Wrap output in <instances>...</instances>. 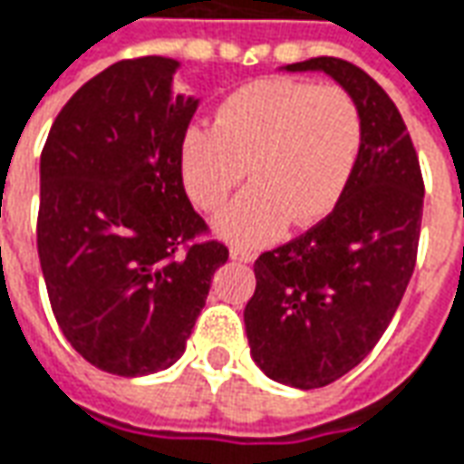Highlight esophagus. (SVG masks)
Returning a JSON list of instances; mask_svg holds the SVG:
<instances>
[{
	"mask_svg": "<svg viewBox=\"0 0 464 464\" xmlns=\"http://www.w3.org/2000/svg\"><path fill=\"white\" fill-rule=\"evenodd\" d=\"M229 257H232V260H239V263H252V260H255V252L245 250V247H232V250H229Z\"/></svg>",
	"mask_w": 464,
	"mask_h": 464,
	"instance_id": "obj_1",
	"label": "esophagus"
}]
</instances>
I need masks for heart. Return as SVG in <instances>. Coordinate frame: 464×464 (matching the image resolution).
Wrapping results in <instances>:
<instances>
[{
	"mask_svg": "<svg viewBox=\"0 0 464 464\" xmlns=\"http://www.w3.org/2000/svg\"><path fill=\"white\" fill-rule=\"evenodd\" d=\"M363 140L356 101L341 88L270 78L219 105L214 129H189L181 179L189 199L219 209L250 174L255 181L219 214L217 229L239 245H267L290 219L315 225L341 201Z\"/></svg>",
	"mask_w": 464,
	"mask_h": 464,
	"instance_id": "obj_1",
	"label": "heart"
}]
</instances>
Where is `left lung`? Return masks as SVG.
Here are the masks:
<instances>
[{
    "instance_id": "obj_1",
    "label": "left lung",
    "mask_w": 464,
    "mask_h": 464,
    "mask_svg": "<svg viewBox=\"0 0 464 464\" xmlns=\"http://www.w3.org/2000/svg\"><path fill=\"white\" fill-rule=\"evenodd\" d=\"M285 70H324L363 118L341 201L305 235L255 260L257 287L245 308L257 366L280 384L318 389L359 366L392 324L417 263L424 181L401 113L372 75L338 57Z\"/></svg>"
}]
</instances>
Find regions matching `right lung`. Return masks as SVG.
Here are the masks:
<instances>
[{
    "instance_id": "right-lung-1",
    "label": "right lung",
    "mask_w": 464,
    "mask_h": 464,
    "mask_svg": "<svg viewBox=\"0 0 464 464\" xmlns=\"http://www.w3.org/2000/svg\"><path fill=\"white\" fill-rule=\"evenodd\" d=\"M179 63L105 67L57 113L40 159L37 252L57 325L116 376L169 369L229 250L209 239L181 179L197 98L171 92Z\"/></svg>"
}]
</instances>
